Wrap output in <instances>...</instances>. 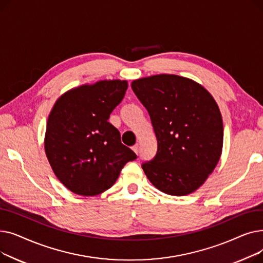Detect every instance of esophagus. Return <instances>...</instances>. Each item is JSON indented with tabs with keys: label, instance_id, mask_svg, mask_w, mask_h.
Here are the masks:
<instances>
[{
	"label": "esophagus",
	"instance_id": "esophagus-1",
	"mask_svg": "<svg viewBox=\"0 0 263 263\" xmlns=\"http://www.w3.org/2000/svg\"><path fill=\"white\" fill-rule=\"evenodd\" d=\"M132 150L134 151V153L136 154V155H139V151H140V149H139V145H134L133 147H132Z\"/></svg>",
	"mask_w": 263,
	"mask_h": 263
}]
</instances>
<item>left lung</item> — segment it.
<instances>
[{
    "instance_id": "left-lung-1",
    "label": "left lung",
    "mask_w": 263,
    "mask_h": 263,
    "mask_svg": "<svg viewBox=\"0 0 263 263\" xmlns=\"http://www.w3.org/2000/svg\"><path fill=\"white\" fill-rule=\"evenodd\" d=\"M131 87L158 141L156 157L142 164L149 181L173 196L195 192L223 149V119L212 95L195 81L165 73L134 80Z\"/></svg>"
}]
</instances>
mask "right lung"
I'll return each mask as SVG.
<instances>
[{"instance_id":"1","label":"right lung","mask_w":263,"mask_h":263,"mask_svg":"<svg viewBox=\"0 0 263 263\" xmlns=\"http://www.w3.org/2000/svg\"><path fill=\"white\" fill-rule=\"evenodd\" d=\"M128 88L126 80H101L63 93L48 117L45 151L59 180L74 194L99 195L136 159L107 120Z\"/></svg>"}]
</instances>
